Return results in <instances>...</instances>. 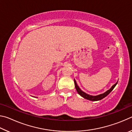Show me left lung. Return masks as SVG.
Wrapping results in <instances>:
<instances>
[{"label": "left lung", "mask_w": 132, "mask_h": 132, "mask_svg": "<svg viewBox=\"0 0 132 132\" xmlns=\"http://www.w3.org/2000/svg\"><path fill=\"white\" fill-rule=\"evenodd\" d=\"M74 82H75V87H76V89L78 94H79L80 95H81L82 97L85 98V99H87V100H90V101H100V100L103 99L104 98H105L106 96L108 95L113 90V89L115 88V87L117 86V84L118 83V81H117L115 84H113V86L111 87V88L110 89H109L108 90H107L106 92H105L103 94H99L98 95H91L90 94H88L86 93L85 92H84V91H82L81 89L78 86V85L77 84L76 81L75 79H74Z\"/></svg>", "instance_id": "left-lung-1"}]
</instances>
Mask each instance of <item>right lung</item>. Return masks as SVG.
<instances>
[{
  "instance_id": "right-lung-1",
  "label": "right lung",
  "mask_w": 132,
  "mask_h": 132,
  "mask_svg": "<svg viewBox=\"0 0 132 132\" xmlns=\"http://www.w3.org/2000/svg\"><path fill=\"white\" fill-rule=\"evenodd\" d=\"M37 98V97H36Z\"/></svg>"
}]
</instances>
